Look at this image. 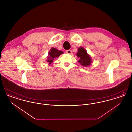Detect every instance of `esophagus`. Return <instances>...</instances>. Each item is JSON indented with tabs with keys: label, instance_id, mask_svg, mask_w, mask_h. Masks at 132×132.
<instances>
[{
	"label": "esophagus",
	"instance_id": "34e87169",
	"mask_svg": "<svg viewBox=\"0 0 132 132\" xmlns=\"http://www.w3.org/2000/svg\"><path fill=\"white\" fill-rule=\"evenodd\" d=\"M66 53H68V54H71L72 53V50H66Z\"/></svg>",
	"mask_w": 132,
	"mask_h": 132
}]
</instances>
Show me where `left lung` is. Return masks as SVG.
<instances>
[{"label":"left lung","mask_w":132,"mask_h":132,"mask_svg":"<svg viewBox=\"0 0 132 132\" xmlns=\"http://www.w3.org/2000/svg\"><path fill=\"white\" fill-rule=\"evenodd\" d=\"M77 56L79 58L78 62L83 66H88L91 65L92 62V58L87 53L86 50L82 47H80L78 50Z\"/></svg>","instance_id":"obj_1"}]
</instances>
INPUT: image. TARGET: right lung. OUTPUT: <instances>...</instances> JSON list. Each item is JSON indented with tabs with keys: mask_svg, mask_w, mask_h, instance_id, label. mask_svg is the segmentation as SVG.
<instances>
[{
	"mask_svg": "<svg viewBox=\"0 0 132 132\" xmlns=\"http://www.w3.org/2000/svg\"><path fill=\"white\" fill-rule=\"evenodd\" d=\"M63 52L61 50H58L56 48L52 47L50 49L48 53V55L47 56V62L49 64L52 63L54 59L56 58H58L60 55L63 54Z\"/></svg>",
	"mask_w": 132,
	"mask_h": 132,
	"instance_id": "1",
	"label": "right lung"
}]
</instances>
